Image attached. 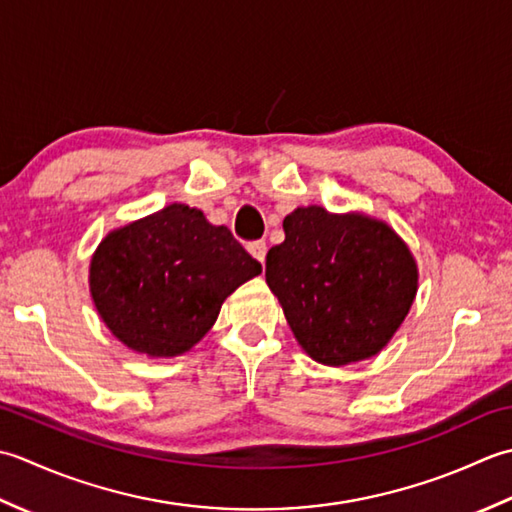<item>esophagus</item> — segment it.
<instances>
[{
    "label": "esophagus",
    "mask_w": 512,
    "mask_h": 512,
    "mask_svg": "<svg viewBox=\"0 0 512 512\" xmlns=\"http://www.w3.org/2000/svg\"><path fill=\"white\" fill-rule=\"evenodd\" d=\"M247 252L252 254L260 265H265V256H267V245H265V241H254V243H249L247 245Z\"/></svg>",
    "instance_id": "1"
}]
</instances>
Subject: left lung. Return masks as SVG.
Returning a JSON list of instances; mask_svg holds the SVG:
<instances>
[{"label":"left lung","instance_id":"1","mask_svg":"<svg viewBox=\"0 0 512 512\" xmlns=\"http://www.w3.org/2000/svg\"><path fill=\"white\" fill-rule=\"evenodd\" d=\"M265 278L309 358L327 367L380 353L417 294V265L393 229L367 214L298 207Z\"/></svg>","mask_w":512,"mask_h":512}]
</instances>
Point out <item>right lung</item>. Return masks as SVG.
Here are the masks:
<instances>
[{
	"label": "right lung",
	"mask_w": 512,
	"mask_h": 512,
	"mask_svg": "<svg viewBox=\"0 0 512 512\" xmlns=\"http://www.w3.org/2000/svg\"><path fill=\"white\" fill-rule=\"evenodd\" d=\"M260 271L227 227L172 203L103 238L90 260V294L125 347L174 358L212 329L225 298Z\"/></svg>",
	"instance_id": "right-lung-1"
}]
</instances>
